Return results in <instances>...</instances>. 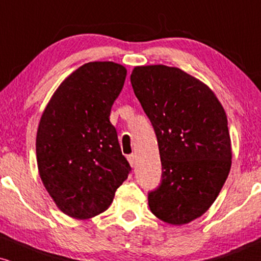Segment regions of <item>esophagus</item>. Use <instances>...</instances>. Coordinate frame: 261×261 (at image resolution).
<instances>
[{
  "label": "esophagus",
  "instance_id": "esophagus-1",
  "mask_svg": "<svg viewBox=\"0 0 261 261\" xmlns=\"http://www.w3.org/2000/svg\"><path fill=\"white\" fill-rule=\"evenodd\" d=\"M127 161H128V163H130L131 167L136 166V154L131 153V154L127 157Z\"/></svg>",
  "mask_w": 261,
  "mask_h": 261
}]
</instances>
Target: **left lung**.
<instances>
[{
  "instance_id": "left-lung-1",
  "label": "left lung",
  "mask_w": 261,
  "mask_h": 261,
  "mask_svg": "<svg viewBox=\"0 0 261 261\" xmlns=\"http://www.w3.org/2000/svg\"><path fill=\"white\" fill-rule=\"evenodd\" d=\"M130 80L154 128L162 162L149 208L167 223L191 222L216 200L232 164L223 107L205 83L178 67L137 66Z\"/></svg>"
}]
</instances>
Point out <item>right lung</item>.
<instances>
[{"mask_svg":"<svg viewBox=\"0 0 261 261\" xmlns=\"http://www.w3.org/2000/svg\"><path fill=\"white\" fill-rule=\"evenodd\" d=\"M125 79L126 68L115 62L85 64L59 86L41 115L39 174L56 206L72 218L106 211L131 170L109 120Z\"/></svg>","mask_w":261,"mask_h":261,"instance_id":"right-lung-1","label":"right lung"}]
</instances>
